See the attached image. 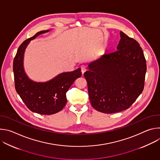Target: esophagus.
Here are the masks:
<instances>
[{
    "label": "esophagus",
    "instance_id": "1",
    "mask_svg": "<svg viewBox=\"0 0 160 160\" xmlns=\"http://www.w3.org/2000/svg\"><path fill=\"white\" fill-rule=\"evenodd\" d=\"M87 71V68L85 66H81V72H82V73L83 75V73Z\"/></svg>",
    "mask_w": 160,
    "mask_h": 160
}]
</instances>
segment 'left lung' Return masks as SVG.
<instances>
[{"label":"left lung","mask_w":160,"mask_h":160,"mask_svg":"<svg viewBox=\"0 0 160 160\" xmlns=\"http://www.w3.org/2000/svg\"><path fill=\"white\" fill-rule=\"evenodd\" d=\"M117 51L106 52L90 62L83 74L90 104L98 111L115 113L125 110L144 87L146 61L139 43L120 32Z\"/></svg>","instance_id":"obj_1"}]
</instances>
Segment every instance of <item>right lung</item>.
<instances>
[{"mask_svg":"<svg viewBox=\"0 0 160 160\" xmlns=\"http://www.w3.org/2000/svg\"><path fill=\"white\" fill-rule=\"evenodd\" d=\"M43 30L22 42L19 47L13 61L15 88L22 101L32 112L40 115H53L65 106L66 94L75 80L82 75L81 69L59 74L45 82H36L27 75L23 66L24 53L30 42L40 34L48 32Z\"/></svg>","mask_w":160,"mask_h":160,"instance_id":"right-lung-1","label":"right lung"}]
</instances>
